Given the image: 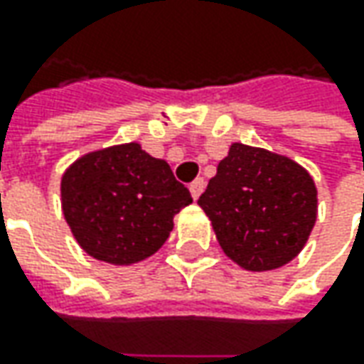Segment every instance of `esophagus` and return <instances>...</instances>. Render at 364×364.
Returning <instances> with one entry per match:
<instances>
[{"label":"esophagus","mask_w":364,"mask_h":364,"mask_svg":"<svg viewBox=\"0 0 364 364\" xmlns=\"http://www.w3.org/2000/svg\"><path fill=\"white\" fill-rule=\"evenodd\" d=\"M203 190H204L203 178H196L194 182H190V194H192V198H194V200H198V196L203 194Z\"/></svg>","instance_id":"34e87169"}]
</instances>
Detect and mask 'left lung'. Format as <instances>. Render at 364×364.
Listing matches in <instances>:
<instances>
[{"instance_id":"obj_1","label":"left lung","mask_w":364,"mask_h":364,"mask_svg":"<svg viewBox=\"0 0 364 364\" xmlns=\"http://www.w3.org/2000/svg\"><path fill=\"white\" fill-rule=\"evenodd\" d=\"M198 204L218 245L249 272H267L296 257L314 229V180L300 164L261 147L232 144Z\"/></svg>"}]
</instances>
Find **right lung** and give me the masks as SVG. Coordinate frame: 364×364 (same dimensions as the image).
I'll use <instances>...</instances> for the list:
<instances>
[{"mask_svg": "<svg viewBox=\"0 0 364 364\" xmlns=\"http://www.w3.org/2000/svg\"><path fill=\"white\" fill-rule=\"evenodd\" d=\"M63 213L77 243L99 261L132 265L154 255L192 203L164 160L139 144L82 156L63 176Z\"/></svg>", "mask_w": 364, "mask_h": 364, "instance_id": "add662e5", "label": "right lung"}]
</instances>
